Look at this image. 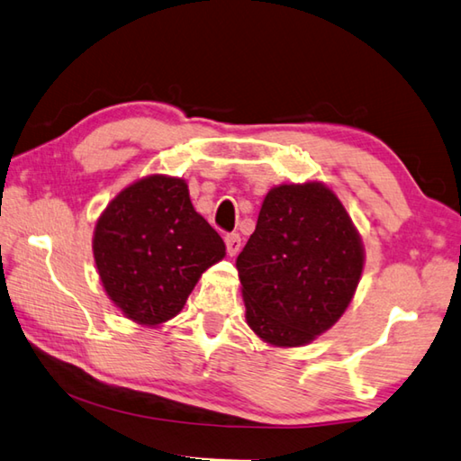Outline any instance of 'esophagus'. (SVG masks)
<instances>
[{
  "label": "esophagus",
  "mask_w": 461,
  "mask_h": 461,
  "mask_svg": "<svg viewBox=\"0 0 461 461\" xmlns=\"http://www.w3.org/2000/svg\"><path fill=\"white\" fill-rule=\"evenodd\" d=\"M225 248H228L230 256H238L240 249H241L240 233H228V236H225Z\"/></svg>",
  "instance_id": "obj_1"
}]
</instances>
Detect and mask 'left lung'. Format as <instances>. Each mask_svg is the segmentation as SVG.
Wrapping results in <instances>:
<instances>
[{
	"instance_id": "left-lung-1",
	"label": "left lung",
	"mask_w": 461,
	"mask_h": 461,
	"mask_svg": "<svg viewBox=\"0 0 461 461\" xmlns=\"http://www.w3.org/2000/svg\"><path fill=\"white\" fill-rule=\"evenodd\" d=\"M236 267L249 329L266 345L296 348L345 314L365 246L332 187L318 179L282 183L266 194Z\"/></svg>"
}]
</instances>
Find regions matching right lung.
I'll return each mask as SVG.
<instances>
[{
  "instance_id": "add662e5",
  "label": "right lung",
  "mask_w": 461,
  "mask_h": 461,
  "mask_svg": "<svg viewBox=\"0 0 461 461\" xmlns=\"http://www.w3.org/2000/svg\"><path fill=\"white\" fill-rule=\"evenodd\" d=\"M92 254L106 296L124 318L155 326L177 316L225 244L195 212L185 179L150 173L98 215Z\"/></svg>"
}]
</instances>
